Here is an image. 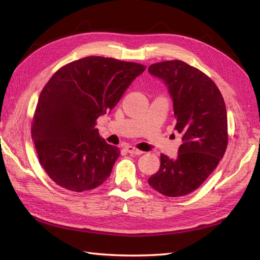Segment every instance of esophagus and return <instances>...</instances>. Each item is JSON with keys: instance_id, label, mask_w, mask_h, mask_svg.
<instances>
[{"instance_id": "obj_1", "label": "esophagus", "mask_w": 260, "mask_h": 260, "mask_svg": "<svg viewBox=\"0 0 260 260\" xmlns=\"http://www.w3.org/2000/svg\"><path fill=\"white\" fill-rule=\"evenodd\" d=\"M125 150H126V152H129L130 154H135V155H140V154L143 153L142 151L136 149L135 147H131V145H128V147H125Z\"/></svg>"}]
</instances>
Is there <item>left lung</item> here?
<instances>
[{
    "instance_id": "left-lung-1",
    "label": "left lung",
    "mask_w": 260,
    "mask_h": 260,
    "mask_svg": "<svg viewBox=\"0 0 260 260\" xmlns=\"http://www.w3.org/2000/svg\"><path fill=\"white\" fill-rule=\"evenodd\" d=\"M148 72L168 87L182 144L175 159L161 154V166L148 183L176 198L195 191L224 156L229 141L223 96L211 78L182 60L152 64Z\"/></svg>"
}]
</instances>
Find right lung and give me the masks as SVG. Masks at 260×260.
Here are the masks:
<instances>
[{
  "instance_id": "obj_1",
  "label": "right lung",
  "mask_w": 260,
  "mask_h": 260,
  "mask_svg": "<svg viewBox=\"0 0 260 260\" xmlns=\"http://www.w3.org/2000/svg\"><path fill=\"white\" fill-rule=\"evenodd\" d=\"M145 66L100 56L57 71L36 106L31 138L40 162L56 184L74 192L109 178L120 150L105 141L96 120L110 113Z\"/></svg>"
}]
</instances>
